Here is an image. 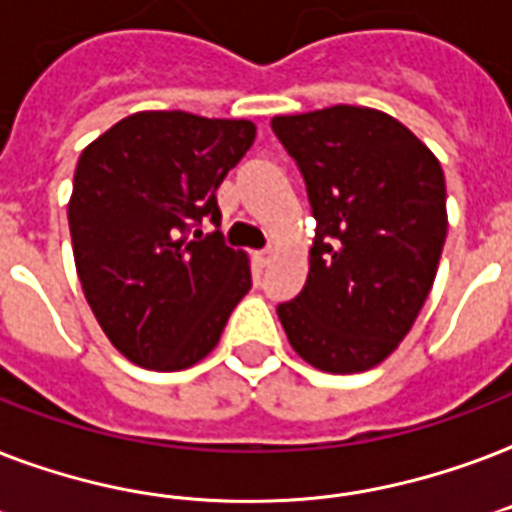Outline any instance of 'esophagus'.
<instances>
[{
  "label": "esophagus",
  "instance_id": "obj_1",
  "mask_svg": "<svg viewBox=\"0 0 512 512\" xmlns=\"http://www.w3.org/2000/svg\"><path fill=\"white\" fill-rule=\"evenodd\" d=\"M271 257H273L271 249H260V252H255V265L257 268H265V265L271 263Z\"/></svg>",
  "mask_w": 512,
  "mask_h": 512
}]
</instances>
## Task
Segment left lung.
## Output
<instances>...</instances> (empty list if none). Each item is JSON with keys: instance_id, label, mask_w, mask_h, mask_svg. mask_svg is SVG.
I'll return each instance as SVG.
<instances>
[{"instance_id": "left-lung-1", "label": "left lung", "mask_w": 512, "mask_h": 512, "mask_svg": "<svg viewBox=\"0 0 512 512\" xmlns=\"http://www.w3.org/2000/svg\"><path fill=\"white\" fill-rule=\"evenodd\" d=\"M316 217L308 279L276 313L321 372H366L412 329L446 241L438 159L393 116L361 106L273 116Z\"/></svg>"}]
</instances>
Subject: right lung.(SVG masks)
Returning <instances> with one entry per match:
<instances>
[{"mask_svg":"<svg viewBox=\"0 0 512 512\" xmlns=\"http://www.w3.org/2000/svg\"><path fill=\"white\" fill-rule=\"evenodd\" d=\"M255 132L247 119L140 111L79 156L68 201L76 273L132 364L175 372L201 361L252 287L247 255L199 225H220L217 185Z\"/></svg>","mask_w":512,"mask_h":512,"instance_id":"obj_1","label":"right lung"}]
</instances>
